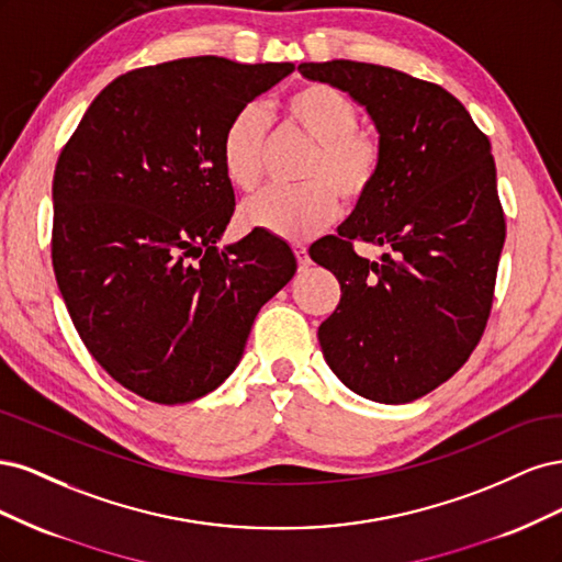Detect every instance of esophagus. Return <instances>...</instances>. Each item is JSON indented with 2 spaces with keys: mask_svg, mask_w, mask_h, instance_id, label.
Wrapping results in <instances>:
<instances>
[{
  "mask_svg": "<svg viewBox=\"0 0 562 562\" xmlns=\"http://www.w3.org/2000/svg\"><path fill=\"white\" fill-rule=\"evenodd\" d=\"M293 250H295V258H297L300 269H304V267H310V265H312V260H310V252H307V248H304L302 244H293Z\"/></svg>",
  "mask_w": 562,
  "mask_h": 562,
  "instance_id": "obj_1",
  "label": "esophagus"
}]
</instances>
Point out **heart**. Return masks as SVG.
Here are the masks:
<instances>
[{"instance_id": "heart-1", "label": "heart", "mask_w": 562, "mask_h": 562, "mask_svg": "<svg viewBox=\"0 0 562 562\" xmlns=\"http://www.w3.org/2000/svg\"><path fill=\"white\" fill-rule=\"evenodd\" d=\"M285 124L312 140L295 190H265L241 206V223L283 239H307L337 215V195L361 201L378 182L382 145L378 135L356 124L353 100L330 83L312 81L283 98ZM267 116L258 105L236 112L220 140V164L239 192H252L262 176Z\"/></svg>"}]
</instances>
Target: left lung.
I'll use <instances>...</instances> for the list:
<instances>
[{
    "mask_svg": "<svg viewBox=\"0 0 562 562\" xmlns=\"http://www.w3.org/2000/svg\"><path fill=\"white\" fill-rule=\"evenodd\" d=\"M297 70L366 108L382 145L378 182L310 248L342 291L318 326L323 356L353 394L411 403L467 363L490 316L506 236L490 140L452 93L394 67ZM353 240L387 252L366 261Z\"/></svg>",
    "mask_w": 562,
    "mask_h": 562,
    "instance_id": "8db88e82",
    "label": "left lung"
}]
</instances>
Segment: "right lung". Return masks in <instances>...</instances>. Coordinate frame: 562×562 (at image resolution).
<instances>
[{
    "mask_svg": "<svg viewBox=\"0 0 562 562\" xmlns=\"http://www.w3.org/2000/svg\"><path fill=\"white\" fill-rule=\"evenodd\" d=\"M293 70L217 56L140 67L98 93L60 151L56 281L81 342L133 394L176 405L217 389L295 274L277 234L217 248L236 203L223 131Z\"/></svg>",
    "mask_w": 562,
    "mask_h": 562,
    "instance_id": "obj_1",
    "label": "right lung"
}]
</instances>
